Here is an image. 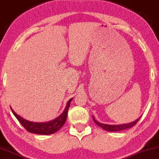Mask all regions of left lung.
<instances>
[{"instance_id": "1", "label": "left lung", "mask_w": 159, "mask_h": 159, "mask_svg": "<svg viewBox=\"0 0 159 159\" xmlns=\"http://www.w3.org/2000/svg\"><path fill=\"white\" fill-rule=\"evenodd\" d=\"M140 118H138L137 120H135V121L132 122V123H125V124H121V125H107V124H104V123H101L100 122L97 121L95 118L93 116V119L95 123L98 125V126H100V128H102V129H104L105 130L107 131H120V130H123L125 129H128V128H130L133 126H134L135 124L137 123V122L139 120Z\"/></svg>"}]
</instances>
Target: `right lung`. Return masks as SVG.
Here are the masks:
<instances>
[{
  "label": "right lung",
  "mask_w": 159,
  "mask_h": 159,
  "mask_svg": "<svg viewBox=\"0 0 159 159\" xmlns=\"http://www.w3.org/2000/svg\"><path fill=\"white\" fill-rule=\"evenodd\" d=\"M72 99L73 98L70 99L68 101L67 103H66L65 109H64L62 113L60 116L57 117L54 120H53L46 122V123H36V122L35 123V122L29 121L27 120L21 118L20 116L16 113L14 110L12 109V107H11V109L13 114L14 115L16 118L19 121V123L29 132L39 135H50L56 133L57 131H58L64 125L66 121V116H67V112L70 105V102L72 100Z\"/></svg>",
  "instance_id": "obj_1"
}]
</instances>
